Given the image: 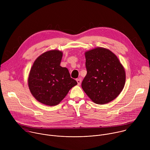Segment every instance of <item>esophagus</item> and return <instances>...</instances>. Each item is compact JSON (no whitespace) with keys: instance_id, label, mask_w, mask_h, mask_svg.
Masks as SVG:
<instances>
[{"instance_id":"1","label":"esophagus","mask_w":150,"mask_h":150,"mask_svg":"<svg viewBox=\"0 0 150 150\" xmlns=\"http://www.w3.org/2000/svg\"><path fill=\"white\" fill-rule=\"evenodd\" d=\"M81 78H78L77 79H76V81H77V83H78V85H81Z\"/></svg>"}]
</instances>
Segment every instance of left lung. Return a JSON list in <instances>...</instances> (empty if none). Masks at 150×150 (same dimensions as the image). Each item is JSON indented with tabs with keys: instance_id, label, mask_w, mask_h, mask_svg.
<instances>
[{
	"instance_id": "obj_1",
	"label": "left lung",
	"mask_w": 150,
	"mask_h": 150,
	"mask_svg": "<svg viewBox=\"0 0 150 150\" xmlns=\"http://www.w3.org/2000/svg\"><path fill=\"white\" fill-rule=\"evenodd\" d=\"M87 74L82 88L96 104H104L115 99L123 90L125 68L115 54L98 47L85 52Z\"/></svg>"
}]
</instances>
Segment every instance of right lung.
Returning <instances> with one entry per match:
<instances>
[{"label": "right lung", "instance_id": "1", "mask_svg": "<svg viewBox=\"0 0 150 150\" xmlns=\"http://www.w3.org/2000/svg\"><path fill=\"white\" fill-rule=\"evenodd\" d=\"M63 53L51 50L34 61L28 78L30 91L40 103L53 106L59 104L77 82L71 78L67 68L60 65Z\"/></svg>", "mask_w": 150, "mask_h": 150}]
</instances>
